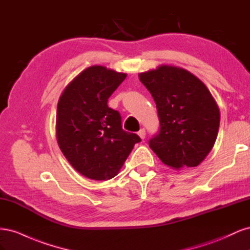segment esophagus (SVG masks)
<instances>
[{
  "label": "esophagus",
  "instance_id": "1",
  "mask_svg": "<svg viewBox=\"0 0 250 250\" xmlns=\"http://www.w3.org/2000/svg\"><path fill=\"white\" fill-rule=\"evenodd\" d=\"M138 134L140 135V138H141L142 140L145 139V137H146V130H145V128H142V129L138 132Z\"/></svg>",
  "mask_w": 250,
  "mask_h": 250
}]
</instances>
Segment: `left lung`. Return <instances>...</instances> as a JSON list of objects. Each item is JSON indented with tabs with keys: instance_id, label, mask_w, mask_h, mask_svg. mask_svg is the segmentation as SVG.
<instances>
[{
	"instance_id": "obj_1",
	"label": "left lung",
	"mask_w": 250,
	"mask_h": 250,
	"mask_svg": "<svg viewBox=\"0 0 250 250\" xmlns=\"http://www.w3.org/2000/svg\"><path fill=\"white\" fill-rule=\"evenodd\" d=\"M156 104L160 130L149 146L173 169L198 166L213 148L220 112L204 83L184 69L161 65L139 75Z\"/></svg>"
}]
</instances>
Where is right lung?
I'll return each mask as SVG.
<instances>
[{"label":"right lung","mask_w":250,"mask_h":250,"mask_svg":"<svg viewBox=\"0 0 250 250\" xmlns=\"http://www.w3.org/2000/svg\"><path fill=\"white\" fill-rule=\"evenodd\" d=\"M126 78L105 66L82 71L60 96L56 135L60 150L83 176L95 180L115 177L122 168L138 134L125 131L118 110L108 107L111 94Z\"/></svg>","instance_id":"add662e5"}]
</instances>
